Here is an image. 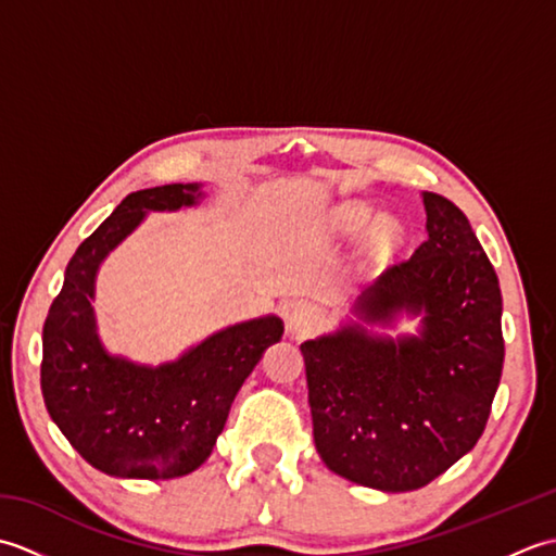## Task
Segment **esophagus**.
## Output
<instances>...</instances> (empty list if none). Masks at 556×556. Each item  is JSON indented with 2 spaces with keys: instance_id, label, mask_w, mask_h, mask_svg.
I'll return each mask as SVG.
<instances>
[{
  "instance_id": "obj_1",
  "label": "esophagus",
  "mask_w": 556,
  "mask_h": 556,
  "mask_svg": "<svg viewBox=\"0 0 556 556\" xmlns=\"http://www.w3.org/2000/svg\"><path fill=\"white\" fill-rule=\"evenodd\" d=\"M315 325H317V311L311 303H301L287 315V329L296 339L311 334V329Z\"/></svg>"
}]
</instances>
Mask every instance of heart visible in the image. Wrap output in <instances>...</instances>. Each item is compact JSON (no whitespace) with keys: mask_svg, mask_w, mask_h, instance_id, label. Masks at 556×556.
<instances>
[{"mask_svg":"<svg viewBox=\"0 0 556 556\" xmlns=\"http://www.w3.org/2000/svg\"><path fill=\"white\" fill-rule=\"evenodd\" d=\"M372 219V210L370 207H353L349 210L346 215V222L351 224V227H363V224H368ZM401 239V227L396 222L392 219H384L380 227H377V241H380L382 245H394L399 243Z\"/></svg>","mask_w":556,"mask_h":556,"instance_id":"obj_1","label":"heart"}]
</instances>
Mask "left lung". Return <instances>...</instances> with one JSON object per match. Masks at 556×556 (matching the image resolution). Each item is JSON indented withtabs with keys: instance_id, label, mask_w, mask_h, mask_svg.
<instances>
[{
	"instance_id": "left-lung-1",
	"label": "left lung",
	"mask_w": 556,
	"mask_h": 556,
	"mask_svg": "<svg viewBox=\"0 0 556 556\" xmlns=\"http://www.w3.org/2000/svg\"><path fill=\"white\" fill-rule=\"evenodd\" d=\"M428 239L353 301L334 332L301 344L317 454L382 492L425 488L485 430L504 339L494 267L452 200L422 193ZM401 316L413 336L375 333Z\"/></svg>"
}]
</instances>
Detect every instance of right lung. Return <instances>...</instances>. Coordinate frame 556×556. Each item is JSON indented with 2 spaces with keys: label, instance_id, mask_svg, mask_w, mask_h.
Segmentation results:
<instances>
[{
  "label": "right lung",
  "instance_id": "right-lung-1",
  "mask_svg": "<svg viewBox=\"0 0 556 556\" xmlns=\"http://www.w3.org/2000/svg\"><path fill=\"white\" fill-rule=\"evenodd\" d=\"M203 198L200 184L126 195L68 260L64 287L47 313L45 406L71 446L114 478L169 480L203 466L245 377L285 334L279 315L253 317L160 365L136 363L102 344L92 301L104 260L150 212L195 207Z\"/></svg>",
  "mask_w": 556,
  "mask_h": 556
}]
</instances>
